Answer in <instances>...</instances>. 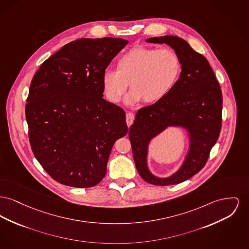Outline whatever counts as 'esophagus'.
Wrapping results in <instances>:
<instances>
[{"instance_id": "obj_1", "label": "esophagus", "mask_w": 249, "mask_h": 249, "mask_svg": "<svg viewBox=\"0 0 249 249\" xmlns=\"http://www.w3.org/2000/svg\"><path fill=\"white\" fill-rule=\"evenodd\" d=\"M133 120H134V115L132 113H127L126 115V122H127V125L128 127H130L133 123Z\"/></svg>"}]
</instances>
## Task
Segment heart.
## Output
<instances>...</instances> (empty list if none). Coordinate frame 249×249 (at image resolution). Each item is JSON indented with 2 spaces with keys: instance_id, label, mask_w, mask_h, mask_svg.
Returning <instances> with one entry per match:
<instances>
[{
  "instance_id": "1",
  "label": "heart",
  "mask_w": 249,
  "mask_h": 249,
  "mask_svg": "<svg viewBox=\"0 0 249 249\" xmlns=\"http://www.w3.org/2000/svg\"><path fill=\"white\" fill-rule=\"evenodd\" d=\"M180 72L181 62L173 50L136 46L117 59V71L103 72V91L110 102L118 103L129 84L127 103H156L174 88Z\"/></svg>"
}]
</instances>
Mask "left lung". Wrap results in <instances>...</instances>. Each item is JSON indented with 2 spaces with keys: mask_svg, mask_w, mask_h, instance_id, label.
<instances>
[{
  "mask_svg": "<svg viewBox=\"0 0 249 249\" xmlns=\"http://www.w3.org/2000/svg\"><path fill=\"white\" fill-rule=\"evenodd\" d=\"M146 42L169 45L181 62V72L174 88L161 101L137 111L129 137L136 169L153 185L180 183L198 173L219 137L222 125V92L214 72L204 56L175 36L147 38ZM188 130L191 146L181 168L168 178L151 175L146 156L151 139L167 126Z\"/></svg>",
  "mask_w": 249,
  "mask_h": 249,
  "instance_id": "left-lung-1",
  "label": "left lung"
}]
</instances>
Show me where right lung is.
<instances>
[{"mask_svg": "<svg viewBox=\"0 0 249 249\" xmlns=\"http://www.w3.org/2000/svg\"><path fill=\"white\" fill-rule=\"evenodd\" d=\"M128 43L113 37L77 39L44 61L32 80L25 106L30 144L59 183L98 184L114 143L128 132L124 110L103 98V72Z\"/></svg>", "mask_w": 249, "mask_h": 249, "instance_id": "right-lung-1", "label": "right lung"}]
</instances>
